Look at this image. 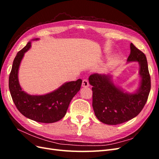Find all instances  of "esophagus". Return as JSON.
Segmentation results:
<instances>
[{"mask_svg": "<svg viewBox=\"0 0 159 159\" xmlns=\"http://www.w3.org/2000/svg\"><path fill=\"white\" fill-rule=\"evenodd\" d=\"M89 81L87 80H84L82 81V87L87 88V87H89Z\"/></svg>", "mask_w": 159, "mask_h": 159, "instance_id": "1", "label": "esophagus"}]
</instances>
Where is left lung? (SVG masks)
Masks as SVG:
<instances>
[{
	"label": "left lung",
	"instance_id": "1",
	"mask_svg": "<svg viewBox=\"0 0 159 159\" xmlns=\"http://www.w3.org/2000/svg\"><path fill=\"white\" fill-rule=\"evenodd\" d=\"M127 62L138 61L141 81L135 92L127 93L114 84L112 75L95 73L89 77L92 85L93 108L96 117L107 125H118L135 117L147 102L151 90L147 57L132 43Z\"/></svg>",
	"mask_w": 159,
	"mask_h": 159
}]
</instances>
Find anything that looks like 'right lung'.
Instances as JSON below:
<instances>
[{"label": "right lung", "instance_id": "right-lung-1", "mask_svg": "<svg viewBox=\"0 0 159 159\" xmlns=\"http://www.w3.org/2000/svg\"><path fill=\"white\" fill-rule=\"evenodd\" d=\"M39 40L35 38L33 40ZM31 47V42L19 51L13 61L9 76V90L16 108L24 116L33 121L52 123L60 121L66 113L70 103L80 90L82 80L66 82L57 89L45 95H30L23 91L18 81L21 61Z\"/></svg>", "mask_w": 159, "mask_h": 159}]
</instances>
